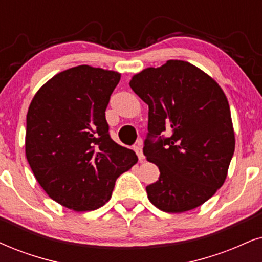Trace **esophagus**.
Listing matches in <instances>:
<instances>
[{"instance_id":"obj_1","label":"esophagus","mask_w":262,"mask_h":262,"mask_svg":"<svg viewBox=\"0 0 262 262\" xmlns=\"http://www.w3.org/2000/svg\"><path fill=\"white\" fill-rule=\"evenodd\" d=\"M134 151L137 152V155H138V158H139V161H140V162L144 161L145 156H144V154H142V146H141V141H139L138 144L135 145V146H134Z\"/></svg>"}]
</instances>
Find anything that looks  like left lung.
<instances>
[{
    "label": "left lung",
    "mask_w": 262,
    "mask_h": 262,
    "mask_svg": "<svg viewBox=\"0 0 262 262\" xmlns=\"http://www.w3.org/2000/svg\"><path fill=\"white\" fill-rule=\"evenodd\" d=\"M129 85L148 105L144 155L160 169L146 186L148 200L165 213L200 207L224 185L236 145L223 88L184 60L144 69ZM163 133L167 138L150 140Z\"/></svg>",
    "instance_id": "8db88e82"
}]
</instances>
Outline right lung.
Listing matches in <instances>:
<instances>
[{
	"label": "right lung",
	"instance_id": "1",
	"mask_svg": "<svg viewBox=\"0 0 262 262\" xmlns=\"http://www.w3.org/2000/svg\"><path fill=\"white\" fill-rule=\"evenodd\" d=\"M117 71L79 65L59 72L32 98L25 154L36 180L62 207L91 211L110 201L117 178L138 162L108 135L105 118Z\"/></svg>",
	"mask_w": 262,
	"mask_h": 262
}]
</instances>
